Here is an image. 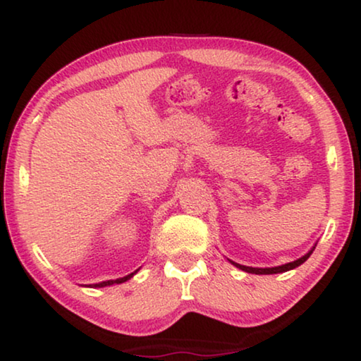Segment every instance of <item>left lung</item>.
I'll return each instance as SVG.
<instances>
[{
	"instance_id": "left-lung-1",
	"label": "left lung",
	"mask_w": 361,
	"mask_h": 361,
	"mask_svg": "<svg viewBox=\"0 0 361 361\" xmlns=\"http://www.w3.org/2000/svg\"><path fill=\"white\" fill-rule=\"evenodd\" d=\"M316 247V245H314ZM314 247H312L310 252H306L302 257L293 260V262H288V264H283V265H279V267H265V269H260V267H247V265H241L238 262H233V260H229L234 267L241 269L244 271H247V274H255V275H271V274H283V271H288V270H293L296 267H300L301 264H305L307 259H310V255L312 254V250H314Z\"/></svg>"
}]
</instances>
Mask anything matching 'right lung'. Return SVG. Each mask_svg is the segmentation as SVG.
I'll return each mask as SVG.
<instances>
[{"label": "right lung", "mask_w": 361, "mask_h": 361, "mask_svg": "<svg viewBox=\"0 0 361 361\" xmlns=\"http://www.w3.org/2000/svg\"><path fill=\"white\" fill-rule=\"evenodd\" d=\"M140 269H137L135 271H132V274H128L127 276H122V279H116V280H106V281H101V283H92V285H85V286H90V288H104V286H111V285H118V283H123V281H127L132 279V276L137 274Z\"/></svg>", "instance_id": "1"}]
</instances>
